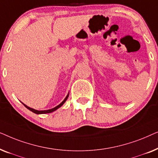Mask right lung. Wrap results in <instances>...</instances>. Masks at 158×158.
<instances>
[{"label": "right lung", "mask_w": 158, "mask_h": 158, "mask_svg": "<svg viewBox=\"0 0 158 158\" xmlns=\"http://www.w3.org/2000/svg\"><path fill=\"white\" fill-rule=\"evenodd\" d=\"M68 96H69V94L67 95V96L65 97V98L63 100V101H62V102L60 103V104H59L58 106H57L56 107H55V108H53V109H49V110H44V111H38V110H35V109H31V108H30V107H29V106H27V105H25L24 103H23V106H24L26 107V108H27L29 110H30V111H32L33 112V113H34V114H48V113H51V112H53V111H55V110H57V109H59L60 107H61L62 105L64 104V102H65L66 101V100L67 99H68Z\"/></svg>", "instance_id": "right-lung-1"}]
</instances>
